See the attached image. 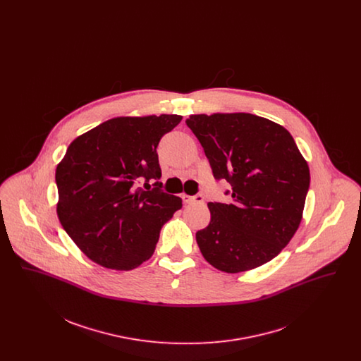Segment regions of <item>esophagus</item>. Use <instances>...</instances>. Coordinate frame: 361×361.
Listing matches in <instances>:
<instances>
[{
	"label": "esophagus",
	"instance_id": "esophagus-1",
	"mask_svg": "<svg viewBox=\"0 0 361 361\" xmlns=\"http://www.w3.org/2000/svg\"><path fill=\"white\" fill-rule=\"evenodd\" d=\"M181 197H183L184 203H187V204H203L204 203V197L202 195H196V196L183 195Z\"/></svg>",
	"mask_w": 361,
	"mask_h": 361
}]
</instances>
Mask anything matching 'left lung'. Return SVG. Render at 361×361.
<instances>
[{"label": "left lung", "instance_id": "8db88e82", "mask_svg": "<svg viewBox=\"0 0 361 361\" xmlns=\"http://www.w3.org/2000/svg\"><path fill=\"white\" fill-rule=\"evenodd\" d=\"M214 177L231 185L230 204L208 203L211 221L196 233L203 257L226 274L275 258L302 222L307 161L280 124L252 114L190 115ZM228 193V192H227Z\"/></svg>", "mask_w": 361, "mask_h": 361}]
</instances>
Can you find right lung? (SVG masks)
<instances>
[{
	"label": "right lung",
	"instance_id": "add662e5",
	"mask_svg": "<svg viewBox=\"0 0 361 361\" xmlns=\"http://www.w3.org/2000/svg\"><path fill=\"white\" fill-rule=\"evenodd\" d=\"M180 115L121 116L75 137L55 171L58 219L96 264L130 271L153 256L162 226L183 207L180 197L150 190L159 180L157 146ZM145 180V191L137 187Z\"/></svg>",
	"mask_w": 361,
	"mask_h": 361
}]
</instances>
